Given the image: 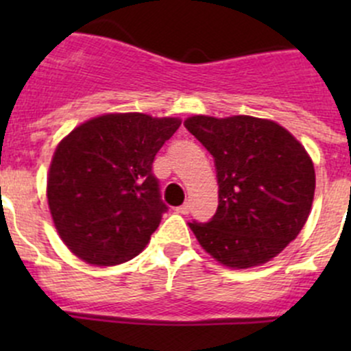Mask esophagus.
Masks as SVG:
<instances>
[{
  "label": "esophagus",
  "instance_id": "34e87169",
  "mask_svg": "<svg viewBox=\"0 0 351 351\" xmlns=\"http://www.w3.org/2000/svg\"><path fill=\"white\" fill-rule=\"evenodd\" d=\"M175 210L178 212V214L186 215V214H189V212H190V205H189V204H183V205H180V207H176Z\"/></svg>",
  "mask_w": 351,
  "mask_h": 351
}]
</instances>
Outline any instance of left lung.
<instances>
[{
  "label": "left lung",
  "mask_w": 351,
  "mask_h": 351,
  "mask_svg": "<svg viewBox=\"0 0 351 351\" xmlns=\"http://www.w3.org/2000/svg\"><path fill=\"white\" fill-rule=\"evenodd\" d=\"M183 125L217 171V212L205 224L190 222L200 246L229 268L270 261L309 217L316 173L307 151L274 120L195 115Z\"/></svg>",
  "instance_id": "left-lung-1"
}]
</instances>
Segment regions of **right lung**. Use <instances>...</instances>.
Returning <instances> with one entry per match:
<instances>
[{
	"label": "right lung",
	"mask_w": 351,
	"mask_h": 351,
	"mask_svg": "<svg viewBox=\"0 0 351 351\" xmlns=\"http://www.w3.org/2000/svg\"><path fill=\"white\" fill-rule=\"evenodd\" d=\"M182 120L107 113L59 143L47 176L52 221L64 244L97 267L141 253L168 210L153 173L154 156Z\"/></svg>",
	"instance_id": "1"
}]
</instances>
